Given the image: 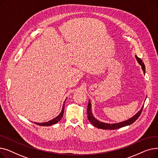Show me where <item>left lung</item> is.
<instances>
[{
  "label": "left lung",
  "instance_id": "left-lung-1",
  "mask_svg": "<svg viewBox=\"0 0 158 158\" xmlns=\"http://www.w3.org/2000/svg\"><path fill=\"white\" fill-rule=\"evenodd\" d=\"M136 60L138 61V62L139 63V64L142 66V69L143 71V73H145V66L144 63H143V61L140 59L139 57H138L137 56H136ZM92 106H91V103L89 101L88 102V107H87V114H88V118L89 120V121L92 123V125L97 128L99 129H110V130H114V129H117L123 127H125L129 125H131L132 123H134L140 116L141 113H142V111L143 110V106H142L141 110L135 115L132 117V118L128 119L127 120L123 121L122 122H120L118 123H106L104 122H102L98 121V120H97L92 114Z\"/></svg>",
  "mask_w": 158,
  "mask_h": 158
}]
</instances>
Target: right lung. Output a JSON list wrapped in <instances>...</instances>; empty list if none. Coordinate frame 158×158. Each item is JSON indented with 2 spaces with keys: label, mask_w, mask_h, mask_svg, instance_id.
I'll list each match as a JSON object with an SVG mask.
<instances>
[{
  "label": "right lung",
  "mask_w": 158,
  "mask_h": 158,
  "mask_svg": "<svg viewBox=\"0 0 158 158\" xmlns=\"http://www.w3.org/2000/svg\"><path fill=\"white\" fill-rule=\"evenodd\" d=\"M65 101L66 100L64 101V102L63 105V108H62V110H61V112L60 113V114L57 116V117H56V118H54V119H52V120H50L48 122H44V123H36V122H33L35 123L36 124H37V125H39V126H52L53 125V124H55L56 123H57L58 122H59L63 117V113H64V103H65Z\"/></svg>",
  "instance_id": "add662e5"
}]
</instances>
